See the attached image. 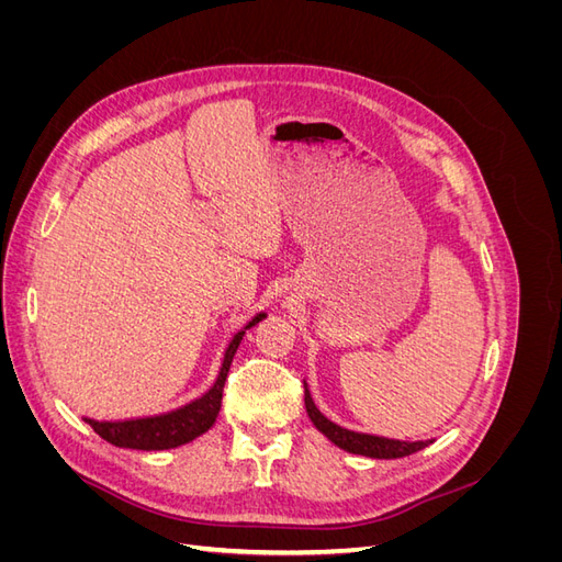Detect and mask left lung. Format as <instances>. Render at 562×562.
Instances as JSON below:
<instances>
[{"instance_id":"8db88e82","label":"left lung","mask_w":562,"mask_h":562,"mask_svg":"<svg viewBox=\"0 0 562 562\" xmlns=\"http://www.w3.org/2000/svg\"><path fill=\"white\" fill-rule=\"evenodd\" d=\"M304 405H307V415L314 422V427L328 436V440L337 448H342L347 452L353 454H366V457H375V459H398V457H407L422 448H427L434 440H396V438H382V436H370V434H359V431H349L339 424L330 422L326 415H321V411L316 407V403L312 401V394L307 384H304Z\"/></svg>"}]
</instances>
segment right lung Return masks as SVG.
Masks as SVG:
<instances>
[{
	"instance_id": "add662e5",
	"label": "right lung",
	"mask_w": 562,
	"mask_h": 562,
	"mask_svg": "<svg viewBox=\"0 0 562 562\" xmlns=\"http://www.w3.org/2000/svg\"><path fill=\"white\" fill-rule=\"evenodd\" d=\"M267 314L255 316L244 330L234 335L225 351V361L223 368H220V375L215 384L203 394L201 398L187 403L173 413L166 415H155V417H138V419H124V422H98L89 419L87 422L93 427V431L105 438L108 443L116 448H133V450H168V448H178L190 443L196 436L206 434L213 422L220 413V405H223V389L229 366L234 361V353L239 349L241 339L248 328H252L255 323H260Z\"/></svg>"
}]
</instances>
